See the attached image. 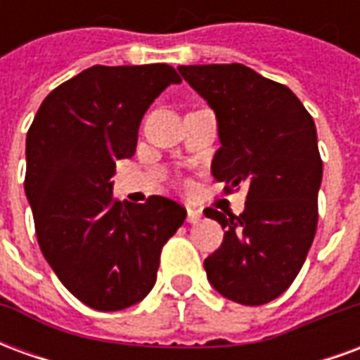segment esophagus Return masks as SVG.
Segmentation results:
<instances>
[{
  "mask_svg": "<svg viewBox=\"0 0 360 360\" xmlns=\"http://www.w3.org/2000/svg\"><path fill=\"white\" fill-rule=\"evenodd\" d=\"M202 218V212L196 210V208H187V221L188 224H198Z\"/></svg>",
  "mask_w": 360,
  "mask_h": 360,
  "instance_id": "34e87169",
  "label": "esophagus"
}]
</instances>
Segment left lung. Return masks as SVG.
Segmentation results:
<instances>
[{"instance_id":"obj_1","label":"left lung","mask_w":360,"mask_h":360,"mask_svg":"<svg viewBox=\"0 0 360 360\" xmlns=\"http://www.w3.org/2000/svg\"><path fill=\"white\" fill-rule=\"evenodd\" d=\"M218 119L212 175L247 185L239 216L206 208L224 243L204 260L210 285L239 304H266L293 283L318 224L322 160L316 127L291 90L241 63L179 65Z\"/></svg>"}]
</instances>
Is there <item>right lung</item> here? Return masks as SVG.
<instances>
[{"instance_id":"add662e5","label":"right lung","mask_w":360,"mask_h":360,"mask_svg":"<svg viewBox=\"0 0 360 360\" xmlns=\"http://www.w3.org/2000/svg\"><path fill=\"white\" fill-rule=\"evenodd\" d=\"M179 75L165 63L94 65L51 90L27 134L36 237L59 281L90 309L133 307L156 283L160 252L187 218L165 196L113 198L115 162L134 154L152 102Z\"/></svg>"}]
</instances>
